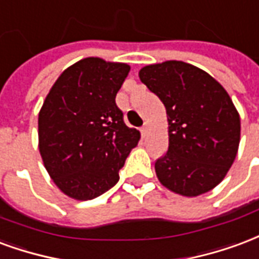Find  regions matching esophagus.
I'll return each mask as SVG.
<instances>
[{"mask_svg": "<svg viewBox=\"0 0 259 259\" xmlns=\"http://www.w3.org/2000/svg\"><path fill=\"white\" fill-rule=\"evenodd\" d=\"M148 130H149L148 124H143V127L141 128V134H142L143 138L146 137V134H148Z\"/></svg>", "mask_w": 259, "mask_h": 259, "instance_id": "1", "label": "esophagus"}]
</instances>
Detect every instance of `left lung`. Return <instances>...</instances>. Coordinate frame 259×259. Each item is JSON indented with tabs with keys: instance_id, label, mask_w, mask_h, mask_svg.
Listing matches in <instances>:
<instances>
[{
	"instance_id": "1",
	"label": "left lung",
	"mask_w": 259,
	"mask_h": 259,
	"mask_svg": "<svg viewBox=\"0 0 259 259\" xmlns=\"http://www.w3.org/2000/svg\"><path fill=\"white\" fill-rule=\"evenodd\" d=\"M139 78L167 110L168 150L154 164L158 181L188 197L214 189L240 142V117L225 88L179 60L145 66Z\"/></svg>"
}]
</instances>
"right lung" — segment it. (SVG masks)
I'll use <instances>...</instances> for the list:
<instances>
[{
	"instance_id": "add662e5",
	"label": "right lung",
	"mask_w": 259,
	"mask_h": 259,
	"mask_svg": "<svg viewBox=\"0 0 259 259\" xmlns=\"http://www.w3.org/2000/svg\"><path fill=\"white\" fill-rule=\"evenodd\" d=\"M130 73L125 63L85 58L59 75L38 114V149L56 186L75 200H92L118 182L138 145L116 95Z\"/></svg>"
}]
</instances>
